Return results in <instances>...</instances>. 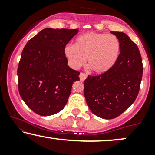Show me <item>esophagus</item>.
Wrapping results in <instances>:
<instances>
[{
	"label": "esophagus",
	"mask_w": 155,
	"mask_h": 155,
	"mask_svg": "<svg viewBox=\"0 0 155 155\" xmlns=\"http://www.w3.org/2000/svg\"><path fill=\"white\" fill-rule=\"evenodd\" d=\"M87 76L85 74H84V73H81V74H79V78H80V81H84L85 79H87Z\"/></svg>",
	"instance_id": "esophagus-1"
}]
</instances>
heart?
<instances>
[{
	"label": "heart",
	"instance_id": "1",
	"mask_svg": "<svg viewBox=\"0 0 155 155\" xmlns=\"http://www.w3.org/2000/svg\"><path fill=\"white\" fill-rule=\"evenodd\" d=\"M120 44L116 35L94 32L79 35L75 45L65 47L64 54L72 68L87 65L95 74L108 71L114 65L120 54Z\"/></svg>",
	"mask_w": 155,
	"mask_h": 155
}]
</instances>
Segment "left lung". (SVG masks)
I'll use <instances>...</instances> for the list:
<instances>
[{
    "label": "left lung",
    "instance_id": "obj_1",
    "mask_svg": "<svg viewBox=\"0 0 155 155\" xmlns=\"http://www.w3.org/2000/svg\"><path fill=\"white\" fill-rule=\"evenodd\" d=\"M120 44L114 65L99 76L85 79L84 94L90 111L106 120L116 118L134 103L140 90L143 64L139 49L127 34L111 31Z\"/></svg>",
    "mask_w": 155,
    "mask_h": 155
}]
</instances>
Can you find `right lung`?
Masks as SVG:
<instances>
[{
	"label": "right lung",
	"mask_w": 155,
	"mask_h": 155,
	"mask_svg": "<svg viewBox=\"0 0 155 155\" xmlns=\"http://www.w3.org/2000/svg\"><path fill=\"white\" fill-rule=\"evenodd\" d=\"M78 29L42 30L28 41L19 60L17 76L21 97L33 111L50 116L63 110L79 81V71L68 65L66 44Z\"/></svg>",
	"instance_id": "right-lung-1"
}]
</instances>
